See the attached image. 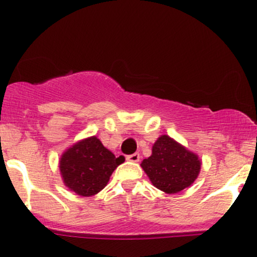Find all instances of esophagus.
<instances>
[{
	"label": "esophagus",
	"instance_id": "34e87169",
	"mask_svg": "<svg viewBox=\"0 0 257 257\" xmlns=\"http://www.w3.org/2000/svg\"><path fill=\"white\" fill-rule=\"evenodd\" d=\"M139 159H140V155H139V153H133V155L126 156V161L133 162V163H135V162H139Z\"/></svg>",
	"mask_w": 257,
	"mask_h": 257
}]
</instances>
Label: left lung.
<instances>
[{
	"instance_id": "obj_1",
	"label": "left lung",
	"mask_w": 257,
	"mask_h": 257,
	"mask_svg": "<svg viewBox=\"0 0 257 257\" xmlns=\"http://www.w3.org/2000/svg\"><path fill=\"white\" fill-rule=\"evenodd\" d=\"M140 166L155 187L172 194L181 192L196 181L202 159L169 135H161L153 144L151 156Z\"/></svg>"
}]
</instances>
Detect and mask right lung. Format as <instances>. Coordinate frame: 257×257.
<instances>
[{"label":"right lung","mask_w":257,"mask_h":257,"mask_svg":"<svg viewBox=\"0 0 257 257\" xmlns=\"http://www.w3.org/2000/svg\"><path fill=\"white\" fill-rule=\"evenodd\" d=\"M124 157L116 156L94 135L78 140L61 155L59 169L64 185L81 197L99 193Z\"/></svg>","instance_id":"1"}]
</instances>
